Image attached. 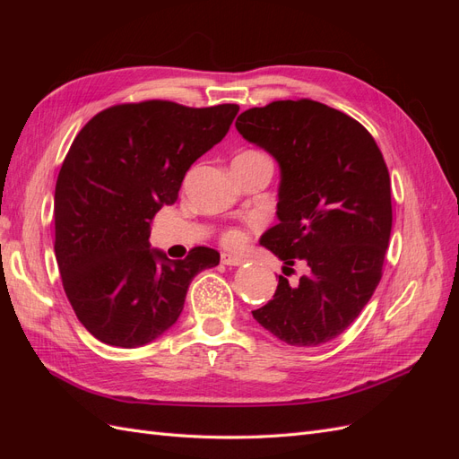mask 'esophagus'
<instances>
[{
	"mask_svg": "<svg viewBox=\"0 0 459 459\" xmlns=\"http://www.w3.org/2000/svg\"><path fill=\"white\" fill-rule=\"evenodd\" d=\"M221 264H226V266H241V264H243V258L224 253V255H221Z\"/></svg>",
	"mask_w": 459,
	"mask_h": 459,
	"instance_id": "obj_1",
	"label": "esophagus"
}]
</instances>
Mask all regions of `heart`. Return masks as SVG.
<instances>
[{"label": "heart", "instance_id": "obj_1", "mask_svg": "<svg viewBox=\"0 0 459 459\" xmlns=\"http://www.w3.org/2000/svg\"><path fill=\"white\" fill-rule=\"evenodd\" d=\"M256 221L253 220L248 228H228L224 233H221V243L230 248H241L247 239H248V230H255Z\"/></svg>", "mask_w": 459, "mask_h": 459}]
</instances>
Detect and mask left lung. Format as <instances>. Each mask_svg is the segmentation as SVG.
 I'll list each match as a JSON object with an SVG mask.
<instances>
[{
    "label": "left lung",
    "instance_id": "8db88e82",
    "mask_svg": "<svg viewBox=\"0 0 459 459\" xmlns=\"http://www.w3.org/2000/svg\"><path fill=\"white\" fill-rule=\"evenodd\" d=\"M247 142L281 169L280 224L260 243L280 256L284 275L256 322L290 346L339 337L377 289L393 230L391 176L373 135L352 117L312 100L272 101L238 117Z\"/></svg>",
    "mask_w": 459,
    "mask_h": 459
}]
</instances>
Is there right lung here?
I'll use <instances>...</instances> for the list:
<instances>
[{
	"instance_id": "right-lung-1",
	"label": "right lung",
	"mask_w": 459,
	"mask_h": 459,
	"mask_svg": "<svg viewBox=\"0 0 459 459\" xmlns=\"http://www.w3.org/2000/svg\"><path fill=\"white\" fill-rule=\"evenodd\" d=\"M239 107L149 100L113 105L78 132L55 186V256L68 302L95 339L134 349L172 327L187 287L220 262L193 247L169 260L149 245L151 221L191 164L224 140Z\"/></svg>"
}]
</instances>
